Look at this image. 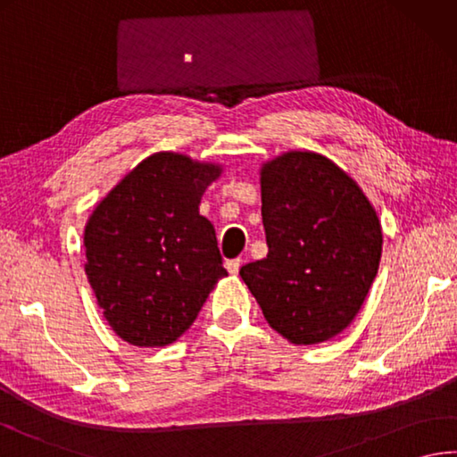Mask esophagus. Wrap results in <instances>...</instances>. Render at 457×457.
I'll return each mask as SVG.
<instances>
[{"instance_id": "34e87169", "label": "esophagus", "mask_w": 457, "mask_h": 457, "mask_svg": "<svg viewBox=\"0 0 457 457\" xmlns=\"http://www.w3.org/2000/svg\"><path fill=\"white\" fill-rule=\"evenodd\" d=\"M240 264H243V261H240V258H235V261H227V270L230 272V274H238V270H240Z\"/></svg>"}]
</instances>
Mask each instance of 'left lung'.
Masks as SVG:
<instances>
[{"mask_svg": "<svg viewBox=\"0 0 457 457\" xmlns=\"http://www.w3.org/2000/svg\"><path fill=\"white\" fill-rule=\"evenodd\" d=\"M269 254L240 269L266 322L298 346L346 330L382 256L374 204L346 170L314 151H287L261 167Z\"/></svg>", "mask_w": 457, "mask_h": 457, "instance_id": "1", "label": "left lung"}]
</instances>
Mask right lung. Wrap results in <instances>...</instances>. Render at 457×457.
<instances>
[{
    "label": "right lung",
    "mask_w": 457,
    "mask_h": 457,
    "mask_svg": "<svg viewBox=\"0 0 457 457\" xmlns=\"http://www.w3.org/2000/svg\"><path fill=\"white\" fill-rule=\"evenodd\" d=\"M220 173L219 162L153 153L95 206L83 232L85 274L121 340L173 344L227 277L214 227L199 212Z\"/></svg>",
    "instance_id": "right-lung-1"
}]
</instances>
